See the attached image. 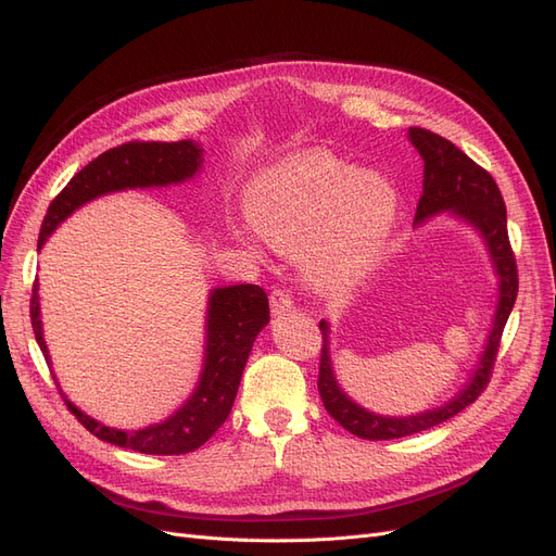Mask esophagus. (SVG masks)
I'll return each mask as SVG.
<instances>
[{
    "mask_svg": "<svg viewBox=\"0 0 556 556\" xmlns=\"http://www.w3.org/2000/svg\"><path fill=\"white\" fill-rule=\"evenodd\" d=\"M294 308V299L285 292V290H274L271 292V311L274 315H285Z\"/></svg>",
    "mask_w": 556,
    "mask_h": 556,
    "instance_id": "esophagus-1",
    "label": "esophagus"
}]
</instances>
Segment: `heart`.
<instances>
[{
  "instance_id": "heart-1",
  "label": "heart",
  "mask_w": 556,
  "mask_h": 556,
  "mask_svg": "<svg viewBox=\"0 0 556 556\" xmlns=\"http://www.w3.org/2000/svg\"><path fill=\"white\" fill-rule=\"evenodd\" d=\"M399 192L378 169H355L323 148L266 166L250 182L248 215L262 237L301 252L319 288H343L374 271L399 220Z\"/></svg>"
}]
</instances>
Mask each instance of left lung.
<instances>
[{"label": "left lung", "instance_id": "left-lung-1", "mask_svg": "<svg viewBox=\"0 0 556 556\" xmlns=\"http://www.w3.org/2000/svg\"><path fill=\"white\" fill-rule=\"evenodd\" d=\"M408 141L415 146L419 157L425 162V182L415 213V227H422L425 223L433 220V217L447 213L454 220L473 229L492 264L496 278V301L482 352L473 368H470L466 382L454 392V396L441 401L439 406H431L406 417L368 410L343 390L333 371L331 325L327 319H319V331H323L325 339L317 378L319 396H323L325 408L336 422L366 441L403 439V435L441 425L445 419L462 413L466 406H470L484 390L486 380H490L501 333L517 299V266L508 241L506 204H503V197L494 178L466 153H462L452 141L429 129L410 127Z\"/></svg>", "mask_w": 556, "mask_h": 556}]
</instances>
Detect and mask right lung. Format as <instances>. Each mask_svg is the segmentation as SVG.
I'll use <instances>...</instances> for the list:
<instances>
[{
    "instance_id": "add662e5",
    "label": "right lung",
    "mask_w": 556,
    "mask_h": 556,
    "mask_svg": "<svg viewBox=\"0 0 556 556\" xmlns=\"http://www.w3.org/2000/svg\"><path fill=\"white\" fill-rule=\"evenodd\" d=\"M201 166H204V146L192 139L176 143L134 141L111 148L83 166L53 199L43 217L37 248L41 250L50 233L88 201L113 192L169 188V185L188 182L201 172ZM29 315L46 364L53 366L43 339L39 280L31 290ZM266 325L268 299L260 285H227V288L211 290L204 323V366H201L197 387L178 410L162 422L141 429H117L99 422L74 406L62 392L58 378H53L66 406L99 441L143 454H185L204 445L229 417L252 343Z\"/></svg>"
}]
</instances>
